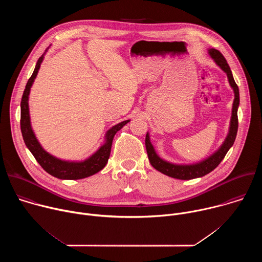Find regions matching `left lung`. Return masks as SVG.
I'll return each mask as SVG.
<instances>
[{
  "label": "left lung",
  "mask_w": 262,
  "mask_h": 262,
  "mask_svg": "<svg viewBox=\"0 0 262 262\" xmlns=\"http://www.w3.org/2000/svg\"><path fill=\"white\" fill-rule=\"evenodd\" d=\"M209 55L215 61V63L227 73L228 81H229V83H230V85H231V87L233 88V91H234V96L235 97H234L233 107H232L230 130H229L228 137L226 138L225 142H224L222 147L219 149V150L214 155H212L207 160L201 162L200 164L190 165V166L173 165V164H170V163H167V162L163 161L156 154L155 149H154V147L150 143V140H149V136L147 134L146 139H145V146H146V150H147L149 162H150L151 166L155 169H157L161 173H163L167 176L173 177V178L182 179V180H189V179H193V178H197V177H202V176L208 174L213 169H215L219 166V164L223 161V159L225 158L226 154L228 152L230 147L233 145V143L235 141V138H236L237 128H238L237 107H238V104H239L238 87H237V85H236V83L233 79L231 69H230L226 59L224 58V56L221 54V52H219L217 50L211 49V50H209Z\"/></svg>",
  "instance_id": "8db88e82"
}]
</instances>
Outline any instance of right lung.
<instances>
[{"label": "right lung", "instance_id": "1", "mask_svg": "<svg viewBox=\"0 0 262 262\" xmlns=\"http://www.w3.org/2000/svg\"><path fill=\"white\" fill-rule=\"evenodd\" d=\"M43 60V55L37 61V64L35 66V69L32 73L31 78L28 80V83L26 85L21 102H20V129L23 134V138L25 141V144L29 148L31 154L34 156L35 160L38 162V164L43 168L45 171H47L49 174H51L54 177L60 178V179H82L88 176H91L97 172H99L101 169L104 168V166L107 163V160L110 158L111 148H112V142H113L114 136L116 133L121 129L129 120H125L115 126L112 127L106 133V141L103 146H101L98 150L90 157L88 160L80 163H69L64 162L61 160H58L54 158L53 156L49 155L47 151H45L38 141L36 140L33 130L31 128L30 124V117H29V105H28V99H29V93L30 88L34 82V79L37 76V72L39 70L40 64Z\"/></svg>", "mask_w": 262, "mask_h": 262}]
</instances>
